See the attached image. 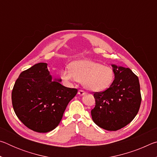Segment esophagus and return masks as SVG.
Here are the masks:
<instances>
[{
  "mask_svg": "<svg viewBox=\"0 0 157 157\" xmlns=\"http://www.w3.org/2000/svg\"><path fill=\"white\" fill-rule=\"evenodd\" d=\"M78 94L79 95H83L84 94H86V92H85L84 91H83V90H79V91H78Z\"/></svg>",
  "mask_w": 157,
  "mask_h": 157,
  "instance_id": "obj_1",
  "label": "esophagus"
}]
</instances>
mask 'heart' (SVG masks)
Masks as SVG:
<instances>
[{
	"label": "heart",
	"mask_w": 157,
	"mask_h": 157,
	"mask_svg": "<svg viewBox=\"0 0 157 157\" xmlns=\"http://www.w3.org/2000/svg\"><path fill=\"white\" fill-rule=\"evenodd\" d=\"M61 78L66 82H82L91 91H102L108 89L114 79L113 69L90 59H80L70 63L69 68L61 72Z\"/></svg>",
	"instance_id": "obj_1"
}]
</instances>
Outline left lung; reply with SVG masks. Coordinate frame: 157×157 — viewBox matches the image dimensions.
<instances>
[{
    "label": "left lung",
    "instance_id": "1",
    "mask_svg": "<svg viewBox=\"0 0 157 157\" xmlns=\"http://www.w3.org/2000/svg\"><path fill=\"white\" fill-rule=\"evenodd\" d=\"M115 79L105 91L95 92L91 111L94 123L108 131H116L131 123L139 112L141 95L138 77L131 69L112 64Z\"/></svg>",
    "mask_w": 157,
    "mask_h": 157
}]
</instances>
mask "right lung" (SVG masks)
Listing matches in <instances>:
<instances>
[{
	"instance_id": "obj_1",
	"label": "right lung",
	"mask_w": 157,
	"mask_h": 157,
	"mask_svg": "<svg viewBox=\"0 0 157 157\" xmlns=\"http://www.w3.org/2000/svg\"><path fill=\"white\" fill-rule=\"evenodd\" d=\"M53 80L46 63H38L21 73L12 92L18 118L34 132L46 133L58 126L68 102L78 89Z\"/></svg>"
}]
</instances>
